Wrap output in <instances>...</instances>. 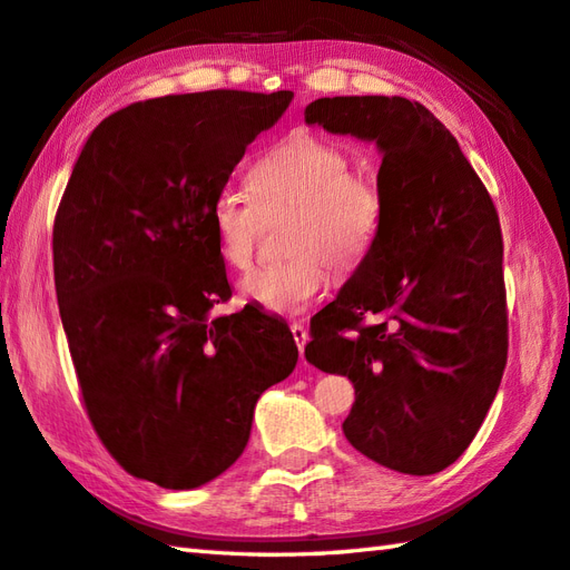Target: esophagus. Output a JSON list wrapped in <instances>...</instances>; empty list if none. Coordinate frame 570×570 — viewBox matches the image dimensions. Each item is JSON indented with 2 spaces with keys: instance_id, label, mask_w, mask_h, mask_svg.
<instances>
[{
  "instance_id": "obj_1",
  "label": "esophagus",
  "mask_w": 570,
  "mask_h": 570,
  "mask_svg": "<svg viewBox=\"0 0 570 570\" xmlns=\"http://www.w3.org/2000/svg\"><path fill=\"white\" fill-rule=\"evenodd\" d=\"M289 332H293V340H295L297 350H299V356H302V352H305V344H307V340H309L305 324L293 322V324H289Z\"/></svg>"
}]
</instances>
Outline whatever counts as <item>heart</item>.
I'll list each match as a JSON object with an SVG mask.
<instances>
[{
    "label": "heart",
    "mask_w": 570,
    "mask_h": 570,
    "mask_svg": "<svg viewBox=\"0 0 570 570\" xmlns=\"http://www.w3.org/2000/svg\"><path fill=\"white\" fill-rule=\"evenodd\" d=\"M248 189L263 212H293L285 230L287 261L255 268L240 281V295L263 309L297 315L330 285V268L354 273L379 236L383 194L376 179L352 169L342 145L297 130L248 167ZM230 189L216 194L208 228L228 268H248L258 238V213Z\"/></svg>",
    "instance_id": "b5f03b06"
}]
</instances>
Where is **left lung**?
<instances>
[{
  "label": "left lung",
  "mask_w": 570,
  "mask_h": 570,
  "mask_svg": "<svg viewBox=\"0 0 570 570\" xmlns=\"http://www.w3.org/2000/svg\"><path fill=\"white\" fill-rule=\"evenodd\" d=\"M305 122L374 142L379 236L309 324V364L350 376L342 431L383 468L435 474L478 435L507 366L502 228L458 139L421 102L320 98Z\"/></svg>",
  "instance_id": "left-lung-1"
}]
</instances>
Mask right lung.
Here are the masks:
<instances>
[{
	"label": "right lung",
	"mask_w": 570,
	"mask_h": 570,
	"mask_svg": "<svg viewBox=\"0 0 570 570\" xmlns=\"http://www.w3.org/2000/svg\"><path fill=\"white\" fill-rule=\"evenodd\" d=\"M293 92L206 90L132 102L90 132L53 224V281L102 445L139 480L194 490L246 450L261 393L297 346L230 297L208 228L246 147Z\"/></svg>",
	"instance_id": "1"
}]
</instances>
